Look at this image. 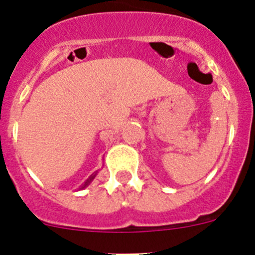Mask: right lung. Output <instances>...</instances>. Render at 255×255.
<instances>
[{
    "instance_id": "add662e5",
    "label": "right lung",
    "mask_w": 255,
    "mask_h": 255,
    "mask_svg": "<svg viewBox=\"0 0 255 255\" xmlns=\"http://www.w3.org/2000/svg\"><path fill=\"white\" fill-rule=\"evenodd\" d=\"M95 176H96V173H94V174H92V175H91V176H90V177H89V179H87V180H86V181H85V182H84V184H82L81 189H84V187H86V186H87V185H89V184H90V182H91V181H92V180H94V177H95Z\"/></svg>"
}]
</instances>
